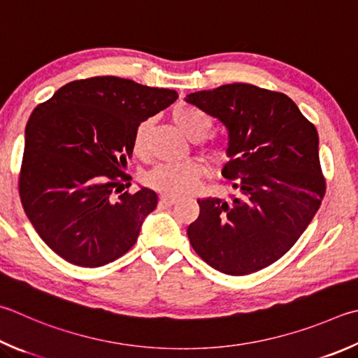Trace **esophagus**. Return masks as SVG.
Masks as SVG:
<instances>
[{
	"label": "esophagus",
	"instance_id": "obj_1",
	"mask_svg": "<svg viewBox=\"0 0 358 358\" xmlns=\"http://www.w3.org/2000/svg\"><path fill=\"white\" fill-rule=\"evenodd\" d=\"M159 201L162 205H167V206H172V205H175L178 201V197H175V196H169V194H164V196H161L159 197Z\"/></svg>",
	"mask_w": 358,
	"mask_h": 358
}]
</instances>
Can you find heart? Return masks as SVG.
<instances>
[{
	"mask_svg": "<svg viewBox=\"0 0 358 358\" xmlns=\"http://www.w3.org/2000/svg\"><path fill=\"white\" fill-rule=\"evenodd\" d=\"M171 119L186 138L191 141L203 139L210 133V117L191 106H177L171 113ZM152 120L145 119L138 123L131 138V152L134 157L147 158V136ZM203 157L214 167L224 166L229 161V148L224 144H210L203 148ZM205 167L197 159H186L180 162H159L145 175V183L155 191L181 196L191 192L203 178Z\"/></svg>",
	"mask_w": 358,
	"mask_h": 358,
	"instance_id": "1",
	"label": "heart"
}]
</instances>
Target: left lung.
Returning <instances> with one entry per match:
<instances>
[{"label": "left lung", "mask_w": 358, "mask_h": 358, "mask_svg": "<svg viewBox=\"0 0 358 358\" xmlns=\"http://www.w3.org/2000/svg\"><path fill=\"white\" fill-rule=\"evenodd\" d=\"M224 123L229 153L222 175L231 200L199 199L187 227L192 249L229 275H247L282 258L326 196L320 138L288 95L252 84H225L185 99Z\"/></svg>", "instance_id": "left-lung-1"}]
</instances>
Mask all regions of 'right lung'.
Returning <instances> with one entry per match:
<instances>
[{"label":"right lung","instance_id":"1","mask_svg":"<svg viewBox=\"0 0 358 358\" xmlns=\"http://www.w3.org/2000/svg\"><path fill=\"white\" fill-rule=\"evenodd\" d=\"M177 99L171 89L94 76L66 84L32 111L18 192L38 236L66 262L99 268L138 241L158 196L125 191L133 131Z\"/></svg>","mask_w":358,"mask_h":358}]
</instances>
